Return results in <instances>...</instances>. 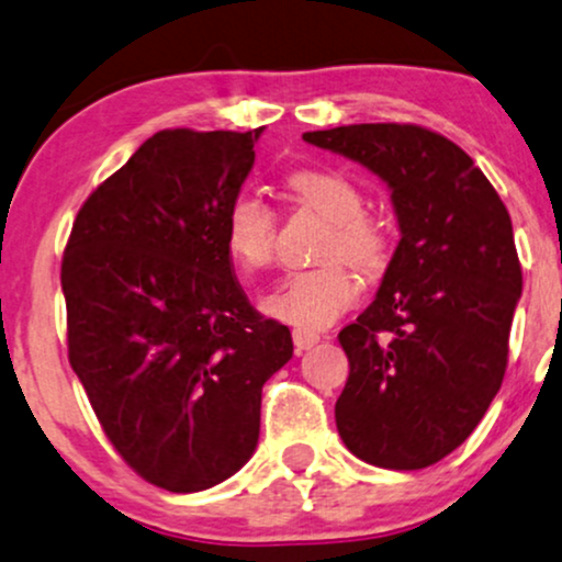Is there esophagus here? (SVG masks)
Here are the masks:
<instances>
[{
	"instance_id": "1",
	"label": "esophagus",
	"mask_w": 562,
	"mask_h": 562,
	"mask_svg": "<svg viewBox=\"0 0 562 562\" xmlns=\"http://www.w3.org/2000/svg\"><path fill=\"white\" fill-rule=\"evenodd\" d=\"M293 344L299 351H306V348L317 346L319 344V333H312V330H301V327H295L293 330Z\"/></svg>"
}]
</instances>
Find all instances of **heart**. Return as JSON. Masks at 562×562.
<instances>
[{"mask_svg": "<svg viewBox=\"0 0 562 562\" xmlns=\"http://www.w3.org/2000/svg\"><path fill=\"white\" fill-rule=\"evenodd\" d=\"M285 184L303 209L330 222V232L319 245V261L325 263L282 277L280 285L263 295V312L301 330H319L359 299L357 280L340 261L357 272H378L389 261V229L378 216L367 214L362 187L344 171L299 169ZM224 243L245 272L267 269L277 243L274 211L248 192L232 198L224 216Z\"/></svg>", "mask_w": 562, "mask_h": 562, "instance_id": "heart-1", "label": "heart"}]
</instances>
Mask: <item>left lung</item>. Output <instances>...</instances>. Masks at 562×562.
Instances as JSON below:
<instances>
[{
  "instance_id": "1",
  "label": "left lung",
  "mask_w": 562,
  "mask_h": 562,
  "mask_svg": "<svg viewBox=\"0 0 562 562\" xmlns=\"http://www.w3.org/2000/svg\"><path fill=\"white\" fill-rule=\"evenodd\" d=\"M391 187L398 240L375 301L338 333L348 364L335 425L389 470L443 460L473 434L507 370L524 274L513 222L462 147L415 124L306 132Z\"/></svg>"
}]
</instances>
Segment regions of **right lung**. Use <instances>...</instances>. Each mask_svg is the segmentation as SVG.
Returning <instances> with one entry per match:
<instances>
[{"label": "right lung", "mask_w": 562, "mask_h": 562, "mask_svg": "<svg viewBox=\"0 0 562 562\" xmlns=\"http://www.w3.org/2000/svg\"><path fill=\"white\" fill-rule=\"evenodd\" d=\"M261 132L153 134L87 198L63 254L70 367L126 465L173 494L250 460L263 383L293 357L224 243Z\"/></svg>", "instance_id": "1"}]
</instances>
